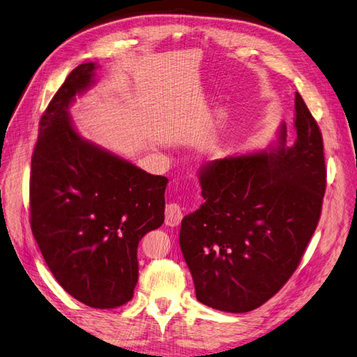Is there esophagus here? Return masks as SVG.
I'll use <instances>...</instances> for the list:
<instances>
[{"mask_svg":"<svg viewBox=\"0 0 357 357\" xmlns=\"http://www.w3.org/2000/svg\"><path fill=\"white\" fill-rule=\"evenodd\" d=\"M182 221V209L181 206L176 203H169L166 206V216H165V222L166 225L170 227H176Z\"/></svg>","mask_w":357,"mask_h":357,"instance_id":"obj_1","label":"esophagus"}]
</instances>
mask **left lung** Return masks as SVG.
<instances>
[{
  "label": "left lung",
  "mask_w": 357,
  "mask_h": 357,
  "mask_svg": "<svg viewBox=\"0 0 357 357\" xmlns=\"http://www.w3.org/2000/svg\"><path fill=\"white\" fill-rule=\"evenodd\" d=\"M295 130L292 146L283 124L270 154L212 160L199 169L204 203L182 220L179 245L202 304L250 312L300 266L326 190L324 137L300 93Z\"/></svg>",
  "instance_id": "left-lung-1"
}]
</instances>
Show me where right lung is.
<instances>
[{
	"instance_id": "obj_1",
	"label": "right lung",
	"mask_w": 357,
	"mask_h": 357,
	"mask_svg": "<svg viewBox=\"0 0 357 357\" xmlns=\"http://www.w3.org/2000/svg\"><path fill=\"white\" fill-rule=\"evenodd\" d=\"M95 70L93 62L73 70L40 120L31 158V229L68 294L89 307L116 308L133 296L141 238L165 222L169 179L75 132L66 109L93 83Z\"/></svg>"
}]
</instances>
